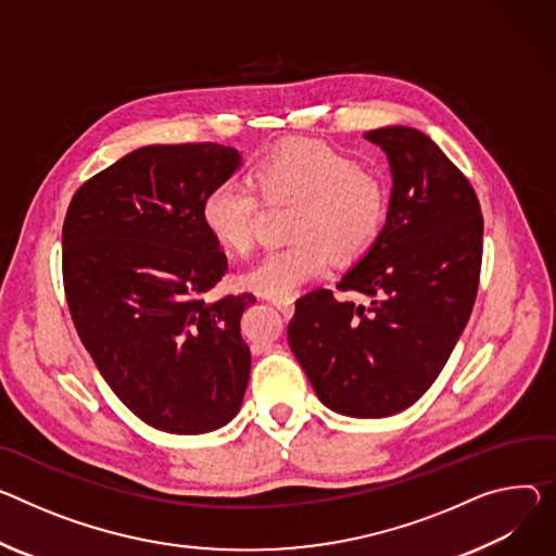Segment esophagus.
<instances>
[{"label":"esophagus","mask_w":556,"mask_h":556,"mask_svg":"<svg viewBox=\"0 0 556 556\" xmlns=\"http://www.w3.org/2000/svg\"><path fill=\"white\" fill-rule=\"evenodd\" d=\"M273 304L279 308V313H281L286 319H290V317L294 315V304H292V299H288V296L273 299Z\"/></svg>","instance_id":"esophagus-1"}]
</instances>
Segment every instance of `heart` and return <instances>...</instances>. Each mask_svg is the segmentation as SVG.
Instances as JSON below:
<instances>
[{
	"label": "heart",
	"mask_w": 556,
	"mask_h": 556,
	"mask_svg": "<svg viewBox=\"0 0 556 556\" xmlns=\"http://www.w3.org/2000/svg\"><path fill=\"white\" fill-rule=\"evenodd\" d=\"M248 181L224 179L201 199V224L232 255L255 248L266 204H294L288 222L292 243L277 248L241 275V286L270 299L294 294L326 275L328 255L337 262L359 257L377 239L386 211L383 177L328 143L281 141L252 162Z\"/></svg>",
	"instance_id": "heart-1"
}]
</instances>
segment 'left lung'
Listing matches in <instances>:
<instances>
[{
	"instance_id": "left-lung-1",
	"label": "left lung",
	"mask_w": 556,
	"mask_h": 556,
	"mask_svg": "<svg viewBox=\"0 0 556 556\" xmlns=\"http://www.w3.org/2000/svg\"><path fill=\"white\" fill-rule=\"evenodd\" d=\"M390 162L392 194L368 255L337 283L296 299L288 343L324 406L381 419L434 383L457 345L479 290L483 217L475 188L421 130L366 132Z\"/></svg>"
}]
</instances>
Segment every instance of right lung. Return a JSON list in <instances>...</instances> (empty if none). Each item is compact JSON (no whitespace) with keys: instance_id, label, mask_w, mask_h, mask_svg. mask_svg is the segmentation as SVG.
Wrapping results in <instances>:
<instances>
[{"instance_id":"add662e5","label":"right lung","mask_w":556,"mask_h":556,"mask_svg":"<svg viewBox=\"0 0 556 556\" xmlns=\"http://www.w3.org/2000/svg\"><path fill=\"white\" fill-rule=\"evenodd\" d=\"M222 143L143 146L73 194L62 228L68 311L124 406L173 434L226 426L241 408L252 292L208 304L228 270L201 199L239 166Z\"/></svg>"}]
</instances>
